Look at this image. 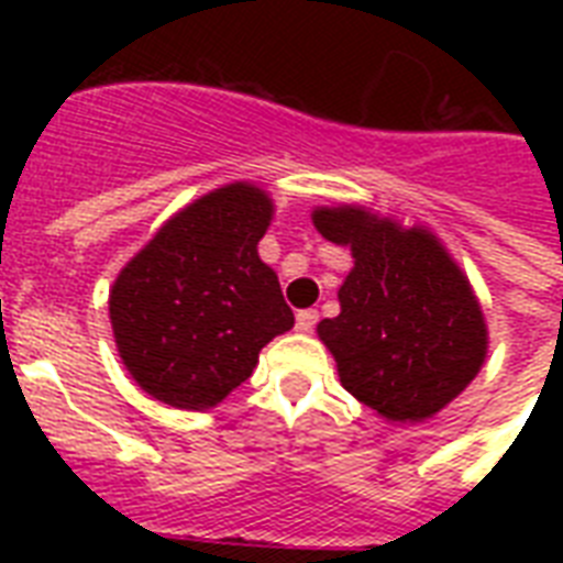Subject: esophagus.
Here are the masks:
<instances>
[{
    "instance_id": "esophagus-1",
    "label": "esophagus",
    "mask_w": 563,
    "mask_h": 563,
    "mask_svg": "<svg viewBox=\"0 0 563 563\" xmlns=\"http://www.w3.org/2000/svg\"><path fill=\"white\" fill-rule=\"evenodd\" d=\"M318 324V312L316 309H300L298 312V330L300 333H312Z\"/></svg>"
}]
</instances>
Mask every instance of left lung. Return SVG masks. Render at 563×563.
<instances>
[{
  "label": "left lung",
  "mask_w": 563,
  "mask_h": 563,
  "mask_svg": "<svg viewBox=\"0 0 563 563\" xmlns=\"http://www.w3.org/2000/svg\"><path fill=\"white\" fill-rule=\"evenodd\" d=\"M318 233L351 247L342 312L318 324L342 385L397 423L432 418L473 383L488 327L471 280L427 228L365 207H318Z\"/></svg>",
  "instance_id": "1"
}]
</instances>
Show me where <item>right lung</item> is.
<instances>
[{
    "mask_svg": "<svg viewBox=\"0 0 563 563\" xmlns=\"http://www.w3.org/2000/svg\"><path fill=\"white\" fill-rule=\"evenodd\" d=\"M272 198L236 180L175 212L119 272L110 324L119 356L154 400L201 411L254 374L260 351L295 324L256 245Z\"/></svg>",
    "mask_w": 563,
    "mask_h": 563,
    "instance_id": "obj_1",
    "label": "right lung"
}]
</instances>
